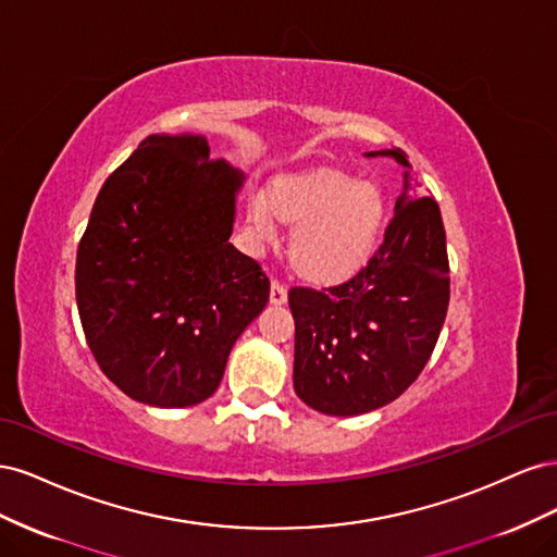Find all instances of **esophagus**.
<instances>
[{
	"label": "esophagus",
	"instance_id": "1",
	"mask_svg": "<svg viewBox=\"0 0 557 557\" xmlns=\"http://www.w3.org/2000/svg\"><path fill=\"white\" fill-rule=\"evenodd\" d=\"M269 301H272L274 307H281L288 301V290H285V285L278 281H272V290H269Z\"/></svg>",
	"mask_w": 557,
	"mask_h": 557
}]
</instances>
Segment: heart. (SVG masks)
Masks as SVG:
<instances>
[{
	"label": "heart",
	"instance_id": "obj_1",
	"mask_svg": "<svg viewBox=\"0 0 557 557\" xmlns=\"http://www.w3.org/2000/svg\"><path fill=\"white\" fill-rule=\"evenodd\" d=\"M276 221L295 227L290 262L313 285H336L358 274L374 256L385 223V197L374 181L332 166L281 176L269 205L252 199L248 225L260 239L274 237Z\"/></svg>",
	"mask_w": 557,
	"mask_h": 557
}]
</instances>
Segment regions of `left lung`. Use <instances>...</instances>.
I'll return each instance as SVG.
<instances>
[{"mask_svg":"<svg viewBox=\"0 0 557 557\" xmlns=\"http://www.w3.org/2000/svg\"><path fill=\"white\" fill-rule=\"evenodd\" d=\"M404 166L401 195L374 258L323 293L293 288V385L325 416H360L397 399L423 372L448 309L450 278L440 205L401 148L372 150Z\"/></svg>","mask_w":557,"mask_h":557,"instance_id":"left-lung-1","label":"left lung"}]
</instances>
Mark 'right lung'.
Returning <instances> with one entry per match:
<instances>
[{
	"label": "right lung",
	"instance_id": "add662e5",
	"mask_svg": "<svg viewBox=\"0 0 557 557\" xmlns=\"http://www.w3.org/2000/svg\"><path fill=\"white\" fill-rule=\"evenodd\" d=\"M205 134H150L99 190L76 252V305L102 372L148 407L209 399L269 301L230 244L244 174Z\"/></svg>",
	"mask_w": 557,
	"mask_h": 557
}]
</instances>
